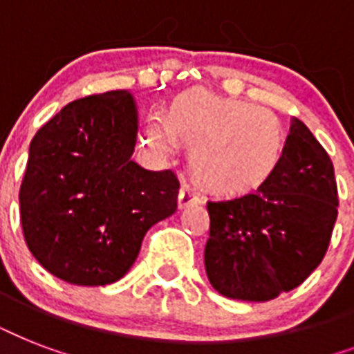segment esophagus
Masks as SVG:
<instances>
[{
	"label": "esophagus",
	"instance_id": "esophagus-1",
	"mask_svg": "<svg viewBox=\"0 0 354 354\" xmlns=\"http://www.w3.org/2000/svg\"><path fill=\"white\" fill-rule=\"evenodd\" d=\"M204 202V196L193 187V185H182L180 189V196H178V204L180 207H187V205H194V204H202Z\"/></svg>",
	"mask_w": 354,
	"mask_h": 354
}]
</instances>
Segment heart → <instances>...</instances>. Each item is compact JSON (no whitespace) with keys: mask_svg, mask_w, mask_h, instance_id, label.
I'll use <instances>...</instances> for the list:
<instances>
[{"mask_svg":"<svg viewBox=\"0 0 354 354\" xmlns=\"http://www.w3.org/2000/svg\"><path fill=\"white\" fill-rule=\"evenodd\" d=\"M145 136L161 152H172L178 138L193 145V169L207 185L242 191L268 180L285 154L279 119L252 102L193 97L171 115L154 112Z\"/></svg>","mask_w":354,"mask_h":354,"instance_id":"1","label":"heart"}]
</instances>
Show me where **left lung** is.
Returning a JSON list of instances; mask_svg holds the SVG:
<instances>
[{
	"instance_id": "obj_1",
	"label": "left lung",
	"mask_w": 354,
	"mask_h": 354,
	"mask_svg": "<svg viewBox=\"0 0 354 354\" xmlns=\"http://www.w3.org/2000/svg\"><path fill=\"white\" fill-rule=\"evenodd\" d=\"M207 279L222 296L268 301L299 286L324 261L338 216L329 154L299 119L279 167L255 191L209 200Z\"/></svg>"
}]
</instances>
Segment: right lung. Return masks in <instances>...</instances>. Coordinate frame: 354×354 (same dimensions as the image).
<instances>
[{
    "label": "right lung",
    "mask_w": 354,
    "mask_h": 354,
    "mask_svg": "<svg viewBox=\"0 0 354 354\" xmlns=\"http://www.w3.org/2000/svg\"><path fill=\"white\" fill-rule=\"evenodd\" d=\"M136 133L132 95L115 90L69 102L30 141L19 218L30 253L58 279L115 283L145 233L176 211V174L133 163Z\"/></svg>",
    "instance_id": "add662e5"
}]
</instances>
